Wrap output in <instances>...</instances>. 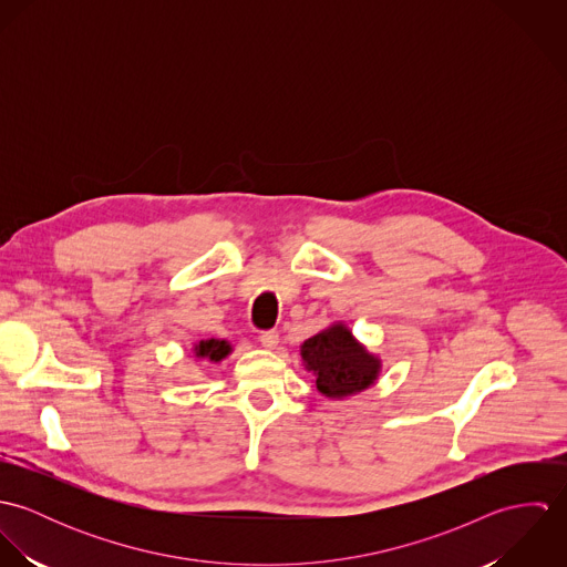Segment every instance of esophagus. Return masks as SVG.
<instances>
[{
    "label": "esophagus",
    "mask_w": 567,
    "mask_h": 567,
    "mask_svg": "<svg viewBox=\"0 0 567 567\" xmlns=\"http://www.w3.org/2000/svg\"><path fill=\"white\" fill-rule=\"evenodd\" d=\"M259 342H261V347H266V349H275V347L279 344V331H275V329L261 331V333H259Z\"/></svg>",
    "instance_id": "34e87169"
}]
</instances>
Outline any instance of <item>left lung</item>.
<instances>
[{"instance_id":"1","label":"left lung","mask_w":567,"mask_h":567,"mask_svg":"<svg viewBox=\"0 0 567 567\" xmlns=\"http://www.w3.org/2000/svg\"><path fill=\"white\" fill-rule=\"evenodd\" d=\"M301 362L315 375L327 400H347L371 389L382 373L380 355L371 353L344 324L333 321L301 344Z\"/></svg>"}]
</instances>
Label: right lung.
Here are the masks:
<instances>
[{"mask_svg": "<svg viewBox=\"0 0 567 567\" xmlns=\"http://www.w3.org/2000/svg\"><path fill=\"white\" fill-rule=\"evenodd\" d=\"M234 347L229 340H220V338H207V340H198L192 344V355L194 360H207L212 364L223 362L227 355H231Z\"/></svg>", "mask_w": 567, "mask_h": 567, "instance_id": "obj_1", "label": "right lung"}]
</instances>
